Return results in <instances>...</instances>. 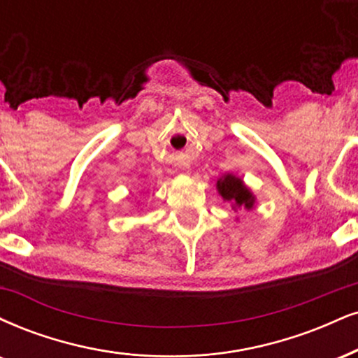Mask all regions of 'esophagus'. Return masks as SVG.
<instances>
[{"label":"esophagus","instance_id":"34e87169","mask_svg":"<svg viewBox=\"0 0 358 358\" xmlns=\"http://www.w3.org/2000/svg\"><path fill=\"white\" fill-rule=\"evenodd\" d=\"M183 168V170H190V163H182V165H180Z\"/></svg>","mask_w":358,"mask_h":358}]
</instances>
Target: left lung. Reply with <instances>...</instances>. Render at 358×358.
Wrapping results in <instances>:
<instances>
[{
	"instance_id": "left-lung-1",
	"label": "left lung",
	"mask_w": 358,
	"mask_h": 358,
	"mask_svg": "<svg viewBox=\"0 0 358 358\" xmlns=\"http://www.w3.org/2000/svg\"><path fill=\"white\" fill-rule=\"evenodd\" d=\"M217 190L222 195L223 200L231 203V208L234 210L240 208V206L252 210L253 203H255V196H253V193L245 187L242 178H238V176L231 173H227L223 175L222 178H218Z\"/></svg>"
}]
</instances>
